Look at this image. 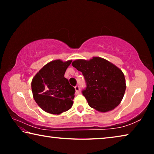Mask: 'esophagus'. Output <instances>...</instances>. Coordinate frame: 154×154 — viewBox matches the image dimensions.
Segmentation results:
<instances>
[{
	"label": "esophagus",
	"instance_id": "34e87169",
	"mask_svg": "<svg viewBox=\"0 0 154 154\" xmlns=\"http://www.w3.org/2000/svg\"><path fill=\"white\" fill-rule=\"evenodd\" d=\"M75 92H76V93L79 94V92H80V88L79 85H76V86L75 87Z\"/></svg>",
	"mask_w": 154,
	"mask_h": 154
}]
</instances>
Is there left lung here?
<instances>
[{
	"mask_svg": "<svg viewBox=\"0 0 154 154\" xmlns=\"http://www.w3.org/2000/svg\"><path fill=\"white\" fill-rule=\"evenodd\" d=\"M72 65L84 76L87 87L82 93L90 107L105 113L120 104L126 85L123 72L118 66L100 57L89 60L78 59Z\"/></svg>",
	"mask_w": 154,
	"mask_h": 154,
	"instance_id": "obj_1",
	"label": "left lung"
}]
</instances>
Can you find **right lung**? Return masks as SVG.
Returning a JSON list of instances; mask_svg holds the SVG:
<instances>
[{"label":"right lung","mask_w":154,"mask_h":154,"mask_svg":"<svg viewBox=\"0 0 154 154\" xmlns=\"http://www.w3.org/2000/svg\"><path fill=\"white\" fill-rule=\"evenodd\" d=\"M71 62L51 61L33 77L31 88L34 99L47 113L58 115L72 107L75 90L64 77Z\"/></svg>","instance_id":"obj_1"}]
</instances>
